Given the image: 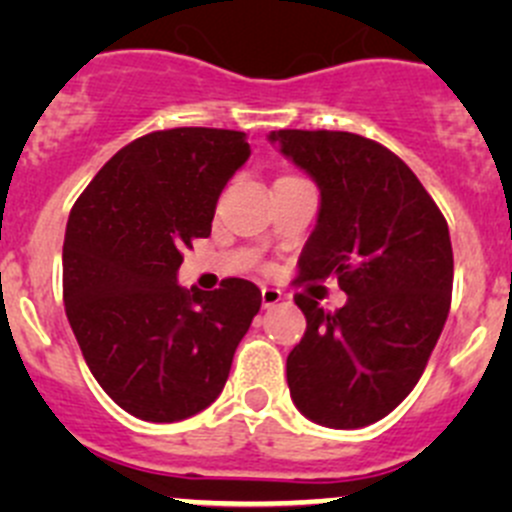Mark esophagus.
I'll return each instance as SVG.
<instances>
[{
    "instance_id": "obj_1",
    "label": "esophagus",
    "mask_w": 512,
    "mask_h": 512,
    "mask_svg": "<svg viewBox=\"0 0 512 512\" xmlns=\"http://www.w3.org/2000/svg\"><path fill=\"white\" fill-rule=\"evenodd\" d=\"M282 297H285V294H282V289H277V287H262V307L265 309H270V307H275L277 302H282Z\"/></svg>"
}]
</instances>
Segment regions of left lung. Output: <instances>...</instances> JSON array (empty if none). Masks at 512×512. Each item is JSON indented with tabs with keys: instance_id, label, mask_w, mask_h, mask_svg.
<instances>
[{
	"instance_id": "1",
	"label": "left lung",
	"mask_w": 512,
	"mask_h": 512,
	"mask_svg": "<svg viewBox=\"0 0 512 512\" xmlns=\"http://www.w3.org/2000/svg\"><path fill=\"white\" fill-rule=\"evenodd\" d=\"M272 143L319 185L317 227L299 255L302 282L337 277L347 304L307 317L287 356L294 406L329 428H361L396 409L421 379L451 309L448 223L414 170L347 131H272Z\"/></svg>"
}]
</instances>
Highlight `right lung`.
<instances>
[{"label":"right lung","instance_id":"obj_1","mask_svg":"<svg viewBox=\"0 0 512 512\" xmlns=\"http://www.w3.org/2000/svg\"><path fill=\"white\" fill-rule=\"evenodd\" d=\"M247 158L242 131H153L108 160L71 208L66 317L94 379L131 416L173 423L208 409L260 312V289L240 277L215 292L175 282Z\"/></svg>","mask_w":512,"mask_h":512}]
</instances>
